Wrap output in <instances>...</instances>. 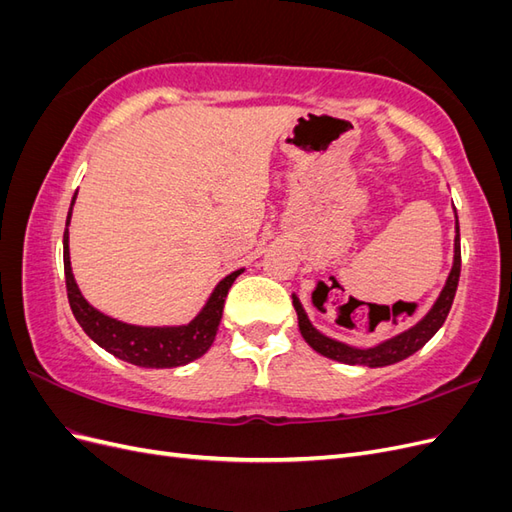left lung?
Wrapping results in <instances>:
<instances>
[{
  "label": "left lung",
  "mask_w": 512,
  "mask_h": 512,
  "mask_svg": "<svg viewBox=\"0 0 512 512\" xmlns=\"http://www.w3.org/2000/svg\"><path fill=\"white\" fill-rule=\"evenodd\" d=\"M455 256H453V269L446 277V284L440 292L436 303L431 305L429 312L418 320L414 327L397 333L391 339H384V342L371 346V348H356L344 342H337L333 337H327L320 333L312 322H309L305 309L299 301L297 294H292V305L297 309L299 316V331L305 342L312 346L318 354L327 356V359L346 363V365H365V367H386L408 359L416 350H421L429 339L438 333V329L444 324L448 312H451V305L457 292L459 284V273H461V247H459V220L455 213Z\"/></svg>",
  "instance_id": "1"
}]
</instances>
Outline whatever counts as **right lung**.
Segmentation results:
<instances>
[{
	"label": "right lung",
	"instance_id": "obj_1",
	"mask_svg": "<svg viewBox=\"0 0 512 512\" xmlns=\"http://www.w3.org/2000/svg\"><path fill=\"white\" fill-rule=\"evenodd\" d=\"M76 194L72 196V205ZM72 205L68 211L66 230H64V271H66V290L72 314L76 322L81 324L83 331L94 339V342L111 352L117 359L149 369H166L188 365L203 356L218 333L226 294L232 282L243 273V269L232 271L224 280L213 288L211 297L196 314L194 320L179 327H138V324L121 322L102 314L100 309L91 305L76 286L72 265H70V235L68 226L72 218Z\"/></svg>",
	"mask_w": 512,
	"mask_h": 512
}]
</instances>
